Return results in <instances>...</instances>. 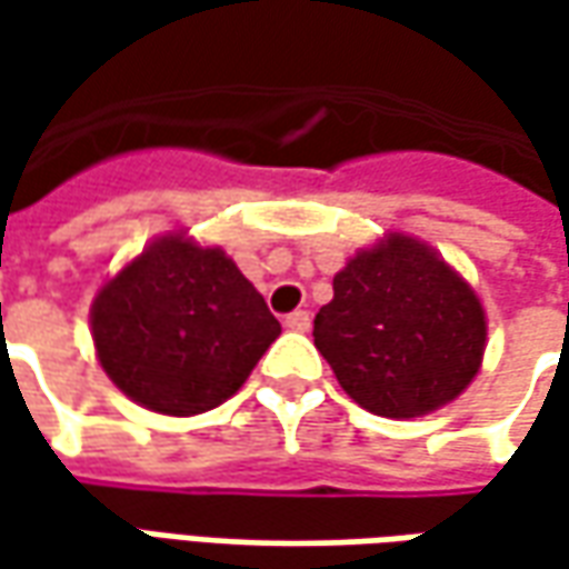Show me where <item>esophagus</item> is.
I'll use <instances>...</instances> for the list:
<instances>
[{
  "instance_id": "obj_1",
  "label": "esophagus",
  "mask_w": 569,
  "mask_h": 569,
  "mask_svg": "<svg viewBox=\"0 0 569 569\" xmlns=\"http://www.w3.org/2000/svg\"><path fill=\"white\" fill-rule=\"evenodd\" d=\"M284 326H288L291 332H307V329H310V313H307V310H295V313L284 317Z\"/></svg>"
}]
</instances>
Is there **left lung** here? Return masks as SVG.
Segmentation results:
<instances>
[{
    "label": "left lung",
    "mask_w": 569,
    "mask_h": 569,
    "mask_svg": "<svg viewBox=\"0 0 569 569\" xmlns=\"http://www.w3.org/2000/svg\"><path fill=\"white\" fill-rule=\"evenodd\" d=\"M313 319L319 355L355 402L382 418L449 405L481 370L488 319L471 284L408 233L348 259Z\"/></svg>",
    "instance_id": "8db88e82"
}]
</instances>
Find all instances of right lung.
<instances>
[{
    "mask_svg": "<svg viewBox=\"0 0 569 569\" xmlns=\"http://www.w3.org/2000/svg\"><path fill=\"white\" fill-rule=\"evenodd\" d=\"M100 367L148 411L189 418L230 399L281 326L218 247L151 240L91 303Z\"/></svg>",
    "mask_w": 569,
    "mask_h": 569,
    "instance_id": "add662e5",
    "label": "right lung"
}]
</instances>
